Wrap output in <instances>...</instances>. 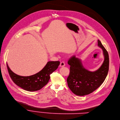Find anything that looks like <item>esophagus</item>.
Returning <instances> with one entry per match:
<instances>
[{"label": "esophagus", "instance_id": "1", "mask_svg": "<svg viewBox=\"0 0 120 120\" xmlns=\"http://www.w3.org/2000/svg\"><path fill=\"white\" fill-rule=\"evenodd\" d=\"M64 66H65V64H64V62H61L60 63V64L59 67H64Z\"/></svg>", "mask_w": 120, "mask_h": 120}]
</instances>
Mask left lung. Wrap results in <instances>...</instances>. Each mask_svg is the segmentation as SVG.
<instances>
[{
	"mask_svg": "<svg viewBox=\"0 0 120 120\" xmlns=\"http://www.w3.org/2000/svg\"><path fill=\"white\" fill-rule=\"evenodd\" d=\"M98 45L102 49L104 57L103 63L98 70L91 72L86 69L81 60L75 56L68 61L70 66L67 79L68 86L72 92L78 96H85L93 92L103 83L107 75L109 67V54L99 40Z\"/></svg>",
	"mask_w": 120,
	"mask_h": 120,
	"instance_id": "left-lung-1",
	"label": "left lung"
}]
</instances>
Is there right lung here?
Returning <instances> with one entry per match:
<instances>
[{
  "label": "right lung",
  "mask_w": 120,
  "mask_h": 120,
  "mask_svg": "<svg viewBox=\"0 0 120 120\" xmlns=\"http://www.w3.org/2000/svg\"><path fill=\"white\" fill-rule=\"evenodd\" d=\"M59 61H49L45 66L38 73L30 76L24 77L14 73L10 70L7 63L10 77L17 86L25 90L35 91L41 90L48 82L50 75L58 68Z\"/></svg>",
  "instance_id": "add662e5"
}]
</instances>
